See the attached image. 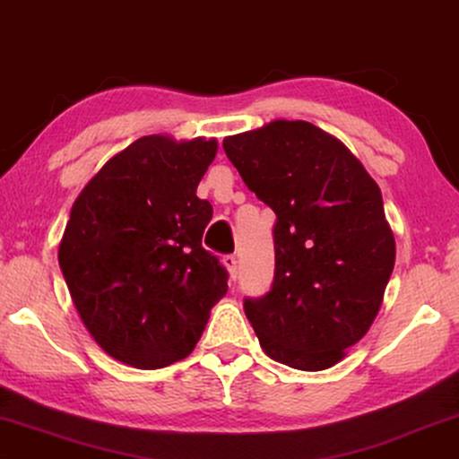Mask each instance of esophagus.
I'll list each match as a JSON object with an SVG mask.
<instances>
[{
	"label": "esophagus",
	"mask_w": 459,
	"mask_h": 459,
	"mask_svg": "<svg viewBox=\"0 0 459 459\" xmlns=\"http://www.w3.org/2000/svg\"><path fill=\"white\" fill-rule=\"evenodd\" d=\"M222 264H224V268L229 270L230 278H235L237 276V257L232 255V253H230V255H224L222 257Z\"/></svg>",
	"instance_id": "34e87169"
}]
</instances>
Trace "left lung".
Listing matches in <instances>:
<instances>
[{"instance_id": "obj_1", "label": "left lung", "mask_w": 459, "mask_h": 459, "mask_svg": "<svg viewBox=\"0 0 459 459\" xmlns=\"http://www.w3.org/2000/svg\"><path fill=\"white\" fill-rule=\"evenodd\" d=\"M222 146L276 214L272 289L245 299V316L270 359L330 368L368 332L394 270L381 189L344 143L309 121H270Z\"/></svg>"}]
</instances>
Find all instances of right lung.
<instances>
[{
	"instance_id": "obj_1",
	"label": "right lung",
	"mask_w": 459,
	"mask_h": 459,
	"mask_svg": "<svg viewBox=\"0 0 459 459\" xmlns=\"http://www.w3.org/2000/svg\"><path fill=\"white\" fill-rule=\"evenodd\" d=\"M216 150L214 138L143 135L74 202L59 268L94 342L129 367L186 359L227 295L229 272L202 247L212 206L195 195Z\"/></svg>"
}]
</instances>
